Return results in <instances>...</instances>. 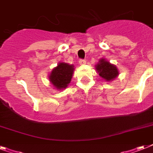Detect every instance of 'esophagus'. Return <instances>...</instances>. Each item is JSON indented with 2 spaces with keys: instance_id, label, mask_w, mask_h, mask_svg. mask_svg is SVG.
I'll list each match as a JSON object with an SVG mask.
<instances>
[{
  "instance_id": "1",
  "label": "esophagus",
  "mask_w": 153,
  "mask_h": 153,
  "mask_svg": "<svg viewBox=\"0 0 153 153\" xmlns=\"http://www.w3.org/2000/svg\"><path fill=\"white\" fill-rule=\"evenodd\" d=\"M79 64L80 65H84V64H86V60H84V59H80L79 60Z\"/></svg>"
}]
</instances>
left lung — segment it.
<instances>
[{
	"label": "left lung",
	"instance_id": "obj_1",
	"mask_svg": "<svg viewBox=\"0 0 153 153\" xmlns=\"http://www.w3.org/2000/svg\"><path fill=\"white\" fill-rule=\"evenodd\" d=\"M95 69L101 78L107 82H111L119 75V71L116 65L113 64L105 59H101L95 65Z\"/></svg>",
	"mask_w": 153,
	"mask_h": 153
}]
</instances>
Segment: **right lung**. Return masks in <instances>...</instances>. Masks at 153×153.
<instances>
[{"mask_svg":"<svg viewBox=\"0 0 153 153\" xmlns=\"http://www.w3.org/2000/svg\"><path fill=\"white\" fill-rule=\"evenodd\" d=\"M74 68V65L66 62H59L49 74L50 83L58 91L66 89L71 81Z\"/></svg>","mask_w":153,"mask_h":153,"instance_id":"obj_1","label":"right lung"}]
</instances>
